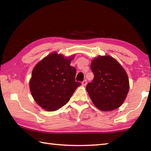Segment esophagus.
<instances>
[{
    "label": "esophagus",
    "mask_w": 151,
    "mask_h": 151,
    "mask_svg": "<svg viewBox=\"0 0 151 151\" xmlns=\"http://www.w3.org/2000/svg\"><path fill=\"white\" fill-rule=\"evenodd\" d=\"M86 84H87L86 80H84L83 82H82V85H83V86H86Z\"/></svg>",
    "instance_id": "esophagus-1"
}]
</instances>
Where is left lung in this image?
Instances as JSON below:
<instances>
[{
  "mask_svg": "<svg viewBox=\"0 0 151 151\" xmlns=\"http://www.w3.org/2000/svg\"><path fill=\"white\" fill-rule=\"evenodd\" d=\"M94 78L86 89L93 103L101 111H112L122 105L129 90L126 71L110 56H99L92 60Z\"/></svg>",
  "mask_w": 151,
  "mask_h": 151,
  "instance_id": "obj_1",
  "label": "left lung"
}]
</instances>
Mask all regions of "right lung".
<instances>
[{
    "label": "right lung",
    "mask_w": 151,
    "mask_h": 151,
    "mask_svg": "<svg viewBox=\"0 0 151 151\" xmlns=\"http://www.w3.org/2000/svg\"><path fill=\"white\" fill-rule=\"evenodd\" d=\"M73 57L65 58L52 52L33 68L29 86L35 101L42 109L55 111L70 100L81 85L75 81L76 68L70 65Z\"/></svg>",
    "instance_id": "1"
}]
</instances>
